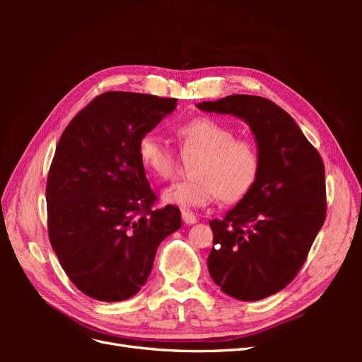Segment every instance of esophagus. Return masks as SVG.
Masks as SVG:
<instances>
[{"instance_id":"esophagus-1","label":"esophagus","mask_w":362,"mask_h":362,"mask_svg":"<svg viewBox=\"0 0 362 362\" xmlns=\"http://www.w3.org/2000/svg\"><path fill=\"white\" fill-rule=\"evenodd\" d=\"M181 217L185 225H194L196 222H198V217H196L193 213H190L189 210H182L181 213Z\"/></svg>"}]
</instances>
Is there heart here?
<instances>
[{
    "mask_svg": "<svg viewBox=\"0 0 362 362\" xmlns=\"http://www.w3.org/2000/svg\"><path fill=\"white\" fill-rule=\"evenodd\" d=\"M177 134L184 152H199L192 173L194 178L170 185L163 192L164 202L184 210L210 205L217 196L237 202L254 189L259 175V154L254 141L235 139L237 133L213 117H194L182 124ZM139 158L160 180H170L177 170V156L156 134L140 139Z\"/></svg>",
    "mask_w": 362,
    "mask_h": 362,
    "instance_id": "b5f03b06",
    "label": "heart"
}]
</instances>
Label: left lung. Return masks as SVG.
<instances>
[{
    "label": "left lung",
    "instance_id": "left-lung-1",
    "mask_svg": "<svg viewBox=\"0 0 362 362\" xmlns=\"http://www.w3.org/2000/svg\"><path fill=\"white\" fill-rule=\"evenodd\" d=\"M196 107L245 120L261 163L254 189L222 221H210L208 272L234 299L269 298L298 275L325 223L322 157L294 119L266 98L229 95Z\"/></svg>",
    "mask_w": 362,
    "mask_h": 362
}]
</instances>
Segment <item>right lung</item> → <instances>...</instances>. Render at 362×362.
Here are the masks:
<instances>
[{"label":"right lung","mask_w":362,"mask_h":362,"mask_svg":"<svg viewBox=\"0 0 362 362\" xmlns=\"http://www.w3.org/2000/svg\"><path fill=\"white\" fill-rule=\"evenodd\" d=\"M175 98L105 92L63 131L48 182V234L74 286L101 302L145 286L160 243L181 213L157 196L139 158L140 139L177 108Z\"/></svg>","instance_id":"right-lung-1"}]
</instances>
